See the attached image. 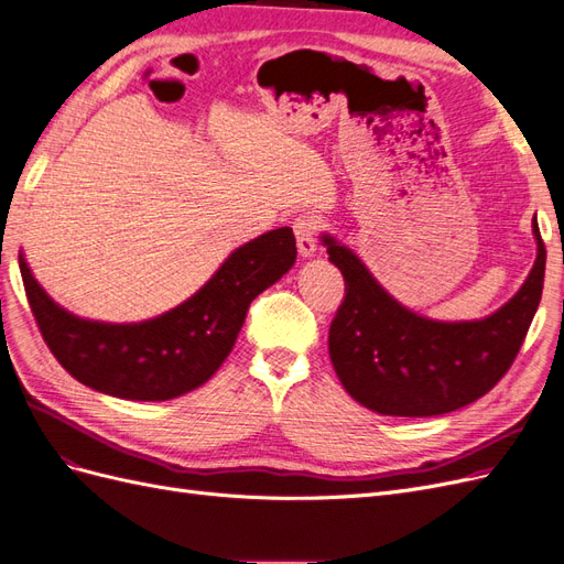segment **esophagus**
<instances>
[{"label":"esophagus","mask_w":564,"mask_h":564,"mask_svg":"<svg viewBox=\"0 0 564 564\" xmlns=\"http://www.w3.org/2000/svg\"><path fill=\"white\" fill-rule=\"evenodd\" d=\"M294 235H296V245L301 256H311L317 249V235L322 230L317 216L313 214H301L294 218Z\"/></svg>","instance_id":"obj_1"}]
</instances>
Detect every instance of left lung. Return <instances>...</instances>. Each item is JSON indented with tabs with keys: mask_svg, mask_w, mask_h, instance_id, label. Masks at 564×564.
I'll use <instances>...</instances> for the list:
<instances>
[{
	"mask_svg": "<svg viewBox=\"0 0 564 564\" xmlns=\"http://www.w3.org/2000/svg\"><path fill=\"white\" fill-rule=\"evenodd\" d=\"M520 292L480 322H433L390 299L357 256L324 235L346 294L329 327V357L350 395L386 416H437L497 386L516 362L543 292L545 247Z\"/></svg>",
	"mask_w": 564,
	"mask_h": 564,
	"instance_id": "obj_1",
	"label": "left lung"
}]
</instances>
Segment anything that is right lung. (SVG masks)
I'll use <instances>...</instances> for the list:
<instances>
[{
	"label": "right lung",
	"mask_w": 564,
	"mask_h": 564,
	"mask_svg": "<svg viewBox=\"0 0 564 564\" xmlns=\"http://www.w3.org/2000/svg\"><path fill=\"white\" fill-rule=\"evenodd\" d=\"M296 261L292 228L240 247L199 292L155 319H79L46 296L19 256L30 311L61 367L79 383L122 400H172L207 383L230 355L251 301Z\"/></svg>",
	"instance_id": "1"
}]
</instances>
